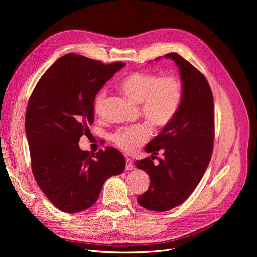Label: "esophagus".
<instances>
[{
	"label": "esophagus",
	"mask_w": 257,
	"mask_h": 257,
	"mask_svg": "<svg viewBox=\"0 0 257 257\" xmlns=\"http://www.w3.org/2000/svg\"><path fill=\"white\" fill-rule=\"evenodd\" d=\"M134 169V166L132 164V160L130 158H126V170L127 171H130V170H133Z\"/></svg>",
	"instance_id": "esophagus-1"
}]
</instances>
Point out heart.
<instances>
[{
    "label": "heart",
    "mask_w": 257,
    "mask_h": 257,
    "mask_svg": "<svg viewBox=\"0 0 257 257\" xmlns=\"http://www.w3.org/2000/svg\"><path fill=\"white\" fill-rule=\"evenodd\" d=\"M119 89L126 97L141 104L142 115L154 128L168 126L176 115L182 101V85L174 76L159 77L148 72H133L119 83ZM106 104V91L101 90L94 99L93 108L102 114ZM150 137L147 125L138 124L119 128L113 133L114 144L127 152H132Z\"/></svg>",
    "instance_id": "1"
}]
</instances>
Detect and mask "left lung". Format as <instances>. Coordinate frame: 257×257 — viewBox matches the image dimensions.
I'll return each mask as SVG.
<instances>
[{
    "label": "left lung",
    "instance_id": "obj_1",
    "mask_svg": "<svg viewBox=\"0 0 257 257\" xmlns=\"http://www.w3.org/2000/svg\"><path fill=\"white\" fill-rule=\"evenodd\" d=\"M164 57L177 64L183 96L173 120L146 146L151 158L136 161L150 176V186L138 202L153 211H168L192 195L208 167L214 140L213 97L206 78L177 53ZM159 150L164 158L154 165Z\"/></svg>",
    "mask_w": 257,
    "mask_h": 257
}]
</instances>
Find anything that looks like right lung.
<instances>
[{
	"label": "right lung",
	"instance_id": "obj_1",
	"mask_svg": "<svg viewBox=\"0 0 257 257\" xmlns=\"http://www.w3.org/2000/svg\"><path fill=\"white\" fill-rule=\"evenodd\" d=\"M125 65L66 54L39 79L29 99L25 129L34 178L64 212L92 206L104 182L125 170V157L115 148L94 155L78 144L90 133L96 94Z\"/></svg>",
	"mask_w": 257,
	"mask_h": 257
}]
</instances>
